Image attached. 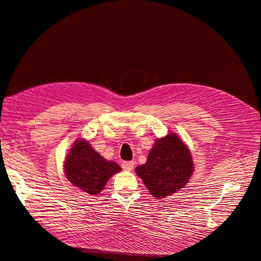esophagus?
Instances as JSON below:
<instances>
[{"label":"esophagus","instance_id":"esophagus-1","mask_svg":"<svg viewBox=\"0 0 261 261\" xmlns=\"http://www.w3.org/2000/svg\"><path fill=\"white\" fill-rule=\"evenodd\" d=\"M121 167H122V169H124V170L126 171H131L133 168H135V162L133 161H123L122 165H121Z\"/></svg>","mask_w":261,"mask_h":261}]
</instances>
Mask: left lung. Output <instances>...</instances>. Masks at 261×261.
Segmentation results:
<instances>
[{"mask_svg":"<svg viewBox=\"0 0 261 261\" xmlns=\"http://www.w3.org/2000/svg\"><path fill=\"white\" fill-rule=\"evenodd\" d=\"M192 171L190 151L173 133L155 140L147 162L136 169L137 174L156 199L166 198L184 188Z\"/></svg>","mask_w":261,"mask_h":261,"instance_id":"left-lung-1","label":"left lung"}]
</instances>
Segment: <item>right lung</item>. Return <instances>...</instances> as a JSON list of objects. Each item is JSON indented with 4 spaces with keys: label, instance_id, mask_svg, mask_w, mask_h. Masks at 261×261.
I'll use <instances>...</instances> for the list:
<instances>
[{
    "label": "right lung",
    "instance_id": "add662e5",
    "mask_svg": "<svg viewBox=\"0 0 261 261\" xmlns=\"http://www.w3.org/2000/svg\"><path fill=\"white\" fill-rule=\"evenodd\" d=\"M120 170L118 163L107 161L83 140L73 144L64 165L65 175L70 182L90 195H98L107 181Z\"/></svg>",
    "mask_w": 261,
    "mask_h": 261
}]
</instances>
